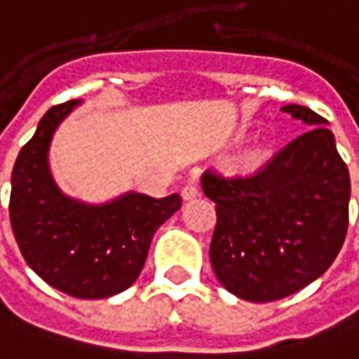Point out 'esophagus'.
<instances>
[{"mask_svg":"<svg viewBox=\"0 0 359 359\" xmlns=\"http://www.w3.org/2000/svg\"><path fill=\"white\" fill-rule=\"evenodd\" d=\"M180 195H182V199L184 201L197 199V197H199V187H197V184H193V182H189V184H184V187H182Z\"/></svg>","mask_w":359,"mask_h":359,"instance_id":"34e87169","label":"esophagus"}]
</instances>
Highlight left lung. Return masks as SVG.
Masks as SVG:
<instances>
[{
  "mask_svg": "<svg viewBox=\"0 0 359 359\" xmlns=\"http://www.w3.org/2000/svg\"><path fill=\"white\" fill-rule=\"evenodd\" d=\"M283 111L311 126L245 177L205 170L203 193L217 223L209 258L231 294L270 303L317 280L337 258L349 222V172L325 117L303 105Z\"/></svg>",
  "mask_w": 359,
  "mask_h": 359,
  "instance_id": "obj_1",
  "label": "left lung"
}]
</instances>
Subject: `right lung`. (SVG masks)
<instances>
[{"label":"right lung","mask_w":359,"mask_h":359,"mask_svg":"<svg viewBox=\"0 0 359 359\" xmlns=\"http://www.w3.org/2000/svg\"><path fill=\"white\" fill-rule=\"evenodd\" d=\"M76 103L50 107L22 146L11 172L10 222L24 260L44 283L76 299H105L136 283L152 236L179 211L180 197L126 193L105 205L65 197L48 170V146Z\"/></svg>","instance_id":"right-lung-1"}]
</instances>
